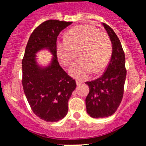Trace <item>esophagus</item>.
Returning <instances> with one entry per match:
<instances>
[{"mask_svg": "<svg viewBox=\"0 0 146 146\" xmlns=\"http://www.w3.org/2000/svg\"><path fill=\"white\" fill-rule=\"evenodd\" d=\"M76 83H77V86H80L81 84H82V81L78 80H76Z\"/></svg>", "mask_w": 146, "mask_h": 146, "instance_id": "1", "label": "esophagus"}]
</instances>
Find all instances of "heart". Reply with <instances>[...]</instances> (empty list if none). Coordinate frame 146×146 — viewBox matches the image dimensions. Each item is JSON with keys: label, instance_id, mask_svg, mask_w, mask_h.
<instances>
[{"label": "heart", "instance_id": "heart-1", "mask_svg": "<svg viewBox=\"0 0 146 146\" xmlns=\"http://www.w3.org/2000/svg\"><path fill=\"white\" fill-rule=\"evenodd\" d=\"M81 48V59L72 64L69 69L71 76L83 79L94 71L98 74L105 69L113 53L109 36L91 25L73 27L67 31L66 38L58 41L56 54L62 65L69 66L73 58V49Z\"/></svg>", "mask_w": 146, "mask_h": 146}]
</instances>
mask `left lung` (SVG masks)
I'll list each match as a JSON object with an SVG mask.
<instances>
[{
    "label": "left lung",
    "instance_id": "left-lung-1",
    "mask_svg": "<svg viewBox=\"0 0 146 146\" xmlns=\"http://www.w3.org/2000/svg\"><path fill=\"white\" fill-rule=\"evenodd\" d=\"M113 45V53L103 75L86 82L89 94L86 99V110L92 118H107L116 111L123 95L126 80L125 55L119 38L109 25L102 23Z\"/></svg>",
    "mask_w": 146,
    "mask_h": 146
}]
</instances>
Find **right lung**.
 <instances>
[{
	"label": "right lung",
	"instance_id": "obj_1",
	"mask_svg": "<svg viewBox=\"0 0 146 146\" xmlns=\"http://www.w3.org/2000/svg\"><path fill=\"white\" fill-rule=\"evenodd\" d=\"M72 23L57 20L42 23L31 35L22 61V82L27 100L34 114L47 122H56L66 115L68 102L77 86L75 80L59 65L56 54L58 36ZM42 49L53 55L45 67L36 60V53Z\"/></svg>",
	"mask_w": 146,
	"mask_h": 146
}]
</instances>
